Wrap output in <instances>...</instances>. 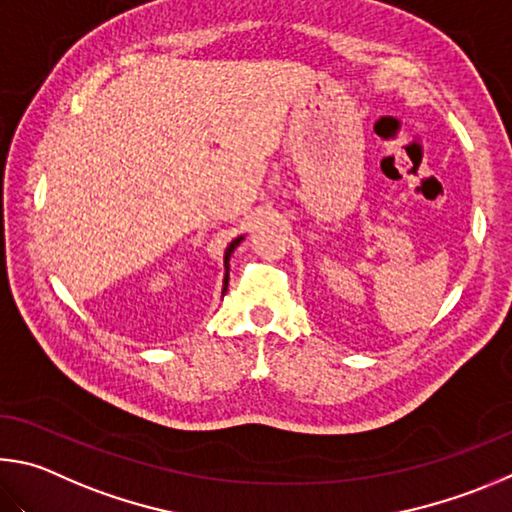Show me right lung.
Listing matches in <instances>:
<instances>
[{
    "label": "right lung",
    "instance_id": "add662e5",
    "mask_svg": "<svg viewBox=\"0 0 512 512\" xmlns=\"http://www.w3.org/2000/svg\"><path fill=\"white\" fill-rule=\"evenodd\" d=\"M245 240V236H238V238H233L229 245H227V249H224V279H222V297L224 294H227V285H229V258H231V254H233V249H236L240 242Z\"/></svg>",
    "mask_w": 512,
    "mask_h": 512
}]
</instances>
